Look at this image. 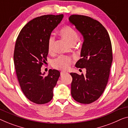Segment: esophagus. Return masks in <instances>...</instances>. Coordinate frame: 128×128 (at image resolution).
Returning a JSON list of instances; mask_svg holds the SVG:
<instances>
[{
	"mask_svg": "<svg viewBox=\"0 0 128 128\" xmlns=\"http://www.w3.org/2000/svg\"><path fill=\"white\" fill-rule=\"evenodd\" d=\"M67 74V72H64V71H62L61 72L60 74H61V76H63L65 74Z\"/></svg>",
	"mask_w": 128,
	"mask_h": 128,
	"instance_id": "esophagus-1",
	"label": "esophagus"
}]
</instances>
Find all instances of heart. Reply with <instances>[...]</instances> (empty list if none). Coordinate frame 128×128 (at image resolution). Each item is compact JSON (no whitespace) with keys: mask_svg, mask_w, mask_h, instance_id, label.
I'll list each match as a JSON object with an SVG mask.
<instances>
[{"mask_svg":"<svg viewBox=\"0 0 128 128\" xmlns=\"http://www.w3.org/2000/svg\"><path fill=\"white\" fill-rule=\"evenodd\" d=\"M60 35L72 44H75L78 38V34L77 32L71 26H66L62 27L60 30ZM55 38L53 36L48 38V48L49 53H52L54 50ZM72 60L69 57L60 56L54 59L52 62V66L56 69L66 70L70 68Z\"/></svg>","mask_w":128,"mask_h":128,"instance_id":"obj_1","label":"heart"}]
</instances>
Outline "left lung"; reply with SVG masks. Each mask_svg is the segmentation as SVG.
<instances>
[{
  "label": "left lung",
  "mask_w": 128,
  "mask_h": 128,
  "mask_svg": "<svg viewBox=\"0 0 128 128\" xmlns=\"http://www.w3.org/2000/svg\"><path fill=\"white\" fill-rule=\"evenodd\" d=\"M70 22L84 37L77 68L86 70L84 75L70 73L72 77L71 96L77 102L90 104L104 92L108 80L112 62V46L107 30L98 21L82 15H71Z\"/></svg>",
  "instance_id": "1"
}]
</instances>
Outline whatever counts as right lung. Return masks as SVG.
<instances>
[{
    "mask_svg": "<svg viewBox=\"0 0 128 128\" xmlns=\"http://www.w3.org/2000/svg\"><path fill=\"white\" fill-rule=\"evenodd\" d=\"M63 17V14H50L35 18L22 28L16 40L14 52L16 75L24 94L34 103L46 104L53 98V89L60 72L50 69L48 75H44L41 67L46 63L48 38Z\"/></svg>",
    "mask_w": 128,
    "mask_h": 128,
    "instance_id": "right-lung-1",
    "label": "right lung"
}]
</instances>
